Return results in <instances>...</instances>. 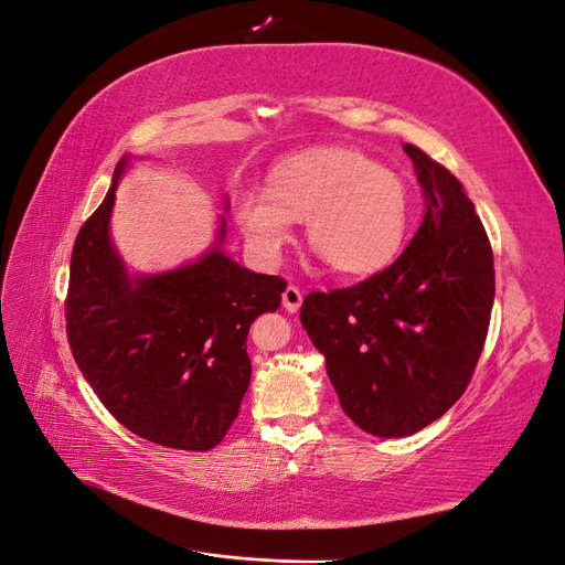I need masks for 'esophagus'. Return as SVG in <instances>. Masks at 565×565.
Masks as SVG:
<instances>
[{
    "label": "esophagus",
    "mask_w": 565,
    "mask_h": 565,
    "mask_svg": "<svg viewBox=\"0 0 565 565\" xmlns=\"http://www.w3.org/2000/svg\"><path fill=\"white\" fill-rule=\"evenodd\" d=\"M282 307L290 311V315H295V311L302 307V292L297 290V287H285V292H282Z\"/></svg>",
    "instance_id": "esophagus-1"
}]
</instances>
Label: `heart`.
I'll return each instance as SVG.
<instances>
[{
    "mask_svg": "<svg viewBox=\"0 0 565 565\" xmlns=\"http://www.w3.org/2000/svg\"><path fill=\"white\" fill-rule=\"evenodd\" d=\"M234 220L254 254L273 263L305 220L326 266L367 275L398 254L408 230V193L394 171L345 147H315L280 159L266 191L234 200Z\"/></svg>",
    "mask_w": 565,
    "mask_h": 565,
    "instance_id": "heart-1",
    "label": "heart"
}]
</instances>
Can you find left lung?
Listing matches in <instances>:
<instances>
[{
    "instance_id": "1",
    "label": "left lung",
    "mask_w": 565,
    "mask_h": 565,
    "mask_svg": "<svg viewBox=\"0 0 565 565\" xmlns=\"http://www.w3.org/2000/svg\"><path fill=\"white\" fill-rule=\"evenodd\" d=\"M404 152L425 200L416 236L370 280L307 295L299 315L345 416L388 440L457 404L495 297L491 244L463 185L418 147Z\"/></svg>"
}]
</instances>
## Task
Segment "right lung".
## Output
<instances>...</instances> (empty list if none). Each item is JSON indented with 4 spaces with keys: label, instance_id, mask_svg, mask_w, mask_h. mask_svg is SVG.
Wrapping results in <instances>:
<instances>
[{
    "label": "right lung",
    "instance_id": "obj_1",
    "mask_svg": "<svg viewBox=\"0 0 565 565\" xmlns=\"http://www.w3.org/2000/svg\"><path fill=\"white\" fill-rule=\"evenodd\" d=\"M125 154L104 203L72 248L67 338L102 404L149 443L205 452L239 416L250 382L246 335L280 307L285 280L224 254L230 200L215 239L198 258L161 273H130L110 236Z\"/></svg>",
    "mask_w": 565,
    "mask_h": 565
}]
</instances>
